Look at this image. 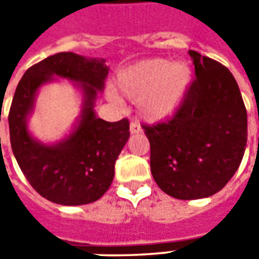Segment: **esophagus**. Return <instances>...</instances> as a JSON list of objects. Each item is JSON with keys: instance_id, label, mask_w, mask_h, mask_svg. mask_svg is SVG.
<instances>
[{"instance_id": "obj_1", "label": "esophagus", "mask_w": 259, "mask_h": 259, "mask_svg": "<svg viewBox=\"0 0 259 259\" xmlns=\"http://www.w3.org/2000/svg\"><path fill=\"white\" fill-rule=\"evenodd\" d=\"M141 132H143V130H141L140 124L135 123V122L130 123V133H132V135H139Z\"/></svg>"}]
</instances>
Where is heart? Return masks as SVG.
Wrapping results in <instances>:
<instances>
[{
  "label": "heart",
  "instance_id": "1",
  "mask_svg": "<svg viewBox=\"0 0 259 259\" xmlns=\"http://www.w3.org/2000/svg\"><path fill=\"white\" fill-rule=\"evenodd\" d=\"M193 72L183 61L147 58L119 70L113 87L126 98L136 101L137 112L147 122H162L172 118L187 97ZM109 98L118 97L109 93Z\"/></svg>",
  "mask_w": 259,
  "mask_h": 259
}]
</instances>
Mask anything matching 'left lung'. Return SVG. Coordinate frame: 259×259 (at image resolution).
<instances>
[{"instance_id":"obj_1","label":"left lung","mask_w":259,"mask_h":259,"mask_svg":"<svg viewBox=\"0 0 259 259\" xmlns=\"http://www.w3.org/2000/svg\"><path fill=\"white\" fill-rule=\"evenodd\" d=\"M189 54L195 79L182 107L168 122L143 127L152 178L178 200L222 190L239 169L247 144V111L233 74L197 51Z\"/></svg>"}]
</instances>
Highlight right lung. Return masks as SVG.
<instances>
[{
  "mask_svg": "<svg viewBox=\"0 0 259 259\" xmlns=\"http://www.w3.org/2000/svg\"><path fill=\"white\" fill-rule=\"evenodd\" d=\"M105 59L59 53L29 68L20 79L9 111L11 147L31 187L59 205H84L107 193L115 162L130 137L129 120L97 118L94 105L105 87ZM55 79H69L80 91L82 111L69 135L47 145L28 130L38 90ZM1 140V139H0Z\"/></svg>",
  "mask_w": 259,
  "mask_h": 259,
  "instance_id": "right-lung-1",
  "label": "right lung"
}]
</instances>
